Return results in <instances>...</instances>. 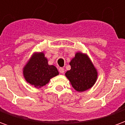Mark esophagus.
I'll list each match as a JSON object with an SVG mask.
<instances>
[{"label":"esophagus","instance_id":"esophagus-1","mask_svg":"<svg viewBox=\"0 0 125 125\" xmlns=\"http://www.w3.org/2000/svg\"><path fill=\"white\" fill-rule=\"evenodd\" d=\"M59 72H60V73H64V69L63 68H59Z\"/></svg>","mask_w":125,"mask_h":125}]
</instances>
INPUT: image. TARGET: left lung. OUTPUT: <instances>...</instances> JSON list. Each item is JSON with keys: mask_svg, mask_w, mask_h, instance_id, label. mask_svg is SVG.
I'll return each instance as SVG.
<instances>
[{"mask_svg": "<svg viewBox=\"0 0 125 125\" xmlns=\"http://www.w3.org/2000/svg\"><path fill=\"white\" fill-rule=\"evenodd\" d=\"M70 65L71 70L65 73V76L76 90L83 92L94 85L97 78V72L87 55L77 53Z\"/></svg>", "mask_w": 125, "mask_h": 125, "instance_id": "obj_1", "label": "left lung"}]
</instances>
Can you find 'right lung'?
<instances>
[{"mask_svg":"<svg viewBox=\"0 0 125 125\" xmlns=\"http://www.w3.org/2000/svg\"><path fill=\"white\" fill-rule=\"evenodd\" d=\"M24 77L27 82L35 87L43 86L49 80L59 74L54 65H49L43 53L35 54L23 70Z\"/></svg>","mask_w":125,"mask_h":125,"instance_id":"right-lung-1","label":"right lung"}]
</instances>
